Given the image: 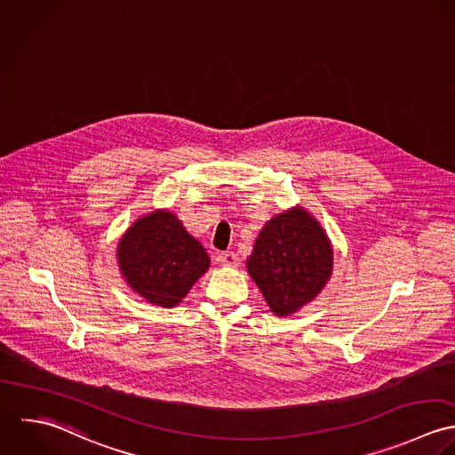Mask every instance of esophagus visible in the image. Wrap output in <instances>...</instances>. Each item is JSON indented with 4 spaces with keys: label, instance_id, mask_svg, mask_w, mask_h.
Here are the masks:
<instances>
[{
    "label": "esophagus",
    "instance_id": "1",
    "mask_svg": "<svg viewBox=\"0 0 455 455\" xmlns=\"http://www.w3.org/2000/svg\"><path fill=\"white\" fill-rule=\"evenodd\" d=\"M218 260H220V264L225 266V267H237V266H239V257H237L234 251H223V253H220Z\"/></svg>",
    "mask_w": 455,
    "mask_h": 455
}]
</instances>
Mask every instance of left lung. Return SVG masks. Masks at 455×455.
I'll use <instances>...</instances> for the list:
<instances>
[{"mask_svg": "<svg viewBox=\"0 0 455 455\" xmlns=\"http://www.w3.org/2000/svg\"><path fill=\"white\" fill-rule=\"evenodd\" d=\"M248 273L275 315H290L313 300L332 273V250L315 218L291 209L260 232Z\"/></svg>", "mask_w": 455, "mask_h": 455, "instance_id": "left-lung-1", "label": "left lung"}]
</instances>
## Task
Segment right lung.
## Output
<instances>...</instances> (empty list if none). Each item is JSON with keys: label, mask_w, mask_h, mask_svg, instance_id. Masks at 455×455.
<instances>
[{"label": "right lung", "mask_w": 455, "mask_h": 455, "mask_svg": "<svg viewBox=\"0 0 455 455\" xmlns=\"http://www.w3.org/2000/svg\"><path fill=\"white\" fill-rule=\"evenodd\" d=\"M119 267L128 284L149 302L172 307L207 271L209 257L169 211L140 218L121 239Z\"/></svg>", "instance_id": "add662e5"}]
</instances>
